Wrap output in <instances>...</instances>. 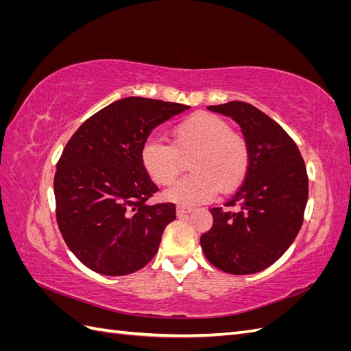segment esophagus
Here are the masks:
<instances>
[{
    "mask_svg": "<svg viewBox=\"0 0 351 351\" xmlns=\"http://www.w3.org/2000/svg\"><path fill=\"white\" fill-rule=\"evenodd\" d=\"M193 210V206H189V205H177V215H186L189 212Z\"/></svg>",
    "mask_w": 351,
    "mask_h": 351,
    "instance_id": "34e87169",
    "label": "esophagus"
}]
</instances>
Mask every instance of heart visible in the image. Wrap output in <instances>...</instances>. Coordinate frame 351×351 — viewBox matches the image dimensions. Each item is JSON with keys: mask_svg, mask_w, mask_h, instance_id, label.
<instances>
[{"mask_svg": "<svg viewBox=\"0 0 351 351\" xmlns=\"http://www.w3.org/2000/svg\"><path fill=\"white\" fill-rule=\"evenodd\" d=\"M192 156L193 174L165 192V199L180 204H199L214 197L218 190L230 193L247 174L249 145L244 137L215 114L199 111L178 121L171 129V145L146 141L141 161L156 184H173L183 169V159Z\"/></svg>", "mask_w": 351, "mask_h": 351, "instance_id": "heart-1", "label": "heart"}]
</instances>
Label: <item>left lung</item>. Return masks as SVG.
Returning a JSON list of instances; mask_svg holds the SVG:
<instances>
[{"label": "left lung", "mask_w": 351, "mask_h": 351, "mask_svg": "<svg viewBox=\"0 0 351 351\" xmlns=\"http://www.w3.org/2000/svg\"><path fill=\"white\" fill-rule=\"evenodd\" d=\"M231 117L249 145L250 164L237 193L210 208L214 224L200 237L218 269L247 275L263 271L291 246L303 224L309 182L299 147L282 127L241 101L210 105Z\"/></svg>", "instance_id": "8db88e82"}]
</instances>
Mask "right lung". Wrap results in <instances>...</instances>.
Instances as JSON below:
<instances>
[{
    "mask_svg": "<svg viewBox=\"0 0 351 351\" xmlns=\"http://www.w3.org/2000/svg\"><path fill=\"white\" fill-rule=\"evenodd\" d=\"M189 108L141 97L119 99L89 117L67 142L54 177L57 224L89 269L127 275L156 254L176 205L146 204L158 186L141 151L156 125Z\"/></svg>",
    "mask_w": 351,
    "mask_h": 351,
    "instance_id": "add662e5",
    "label": "right lung"
}]
</instances>
